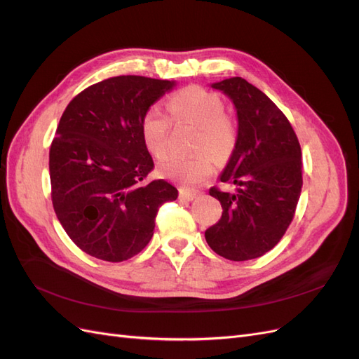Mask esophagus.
<instances>
[{
	"instance_id": "34e87169",
	"label": "esophagus",
	"mask_w": 359,
	"mask_h": 359,
	"mask_svg": "<svg viewBox=\"0 0 359 359\" xmlns=\"http://www.w3.org/2000/svg\"><path fill=\"white\" fill-rule=\"evenodd\" d=\"M180 198L182 201H187L191 202L198 198V191H193V190H187V189H181L180 190Z\"/></svg>"
}]
</instances>
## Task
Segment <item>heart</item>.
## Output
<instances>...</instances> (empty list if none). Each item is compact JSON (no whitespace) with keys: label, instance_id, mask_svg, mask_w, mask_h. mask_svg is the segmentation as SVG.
<instances>
[{"label":"heart","instance_id":"1","mask_svg":"<svg viewBox=\"0 0 359 359\" xmlns=\"http://www.w3.org/2000/svg\"><path fill=\"white\" fill-rule=\"evenodd\" d=\"M168 109L175 121L198 127L199 135L194 149L202 153L189 158L166 157L158 163L157 170L161 177L196 186L214 172L211 155L217 161L231 157L236 142L235 124L224 115V103L220 95L194 85L173 94L168 102ZM169 128V119L158 107H151L144 114L140 135L153 156L166 154Z\"/></svg>","mask_w":359,"mask_h":359}]
</instances>
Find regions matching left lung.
<instances>
[{
  "instance_id": "obj_1",
  "label": "left lung",
  "mask_w": 359,
  "mask_h": 359,
  "mask_svg": "<svg viewBox=\"0 0 359 359\" xmlns=\"http://www.w3.org/2000/svg\"><path fill=\"white\" fill-rule=\"evenodd\" d=\"M233 103L236 142L220 173L235 193L210 189L222 219L205 231L217 255L241 262L274 248L289 227L301 196V147L285 114L243 78L211 83Z\"/></svg>"
}]
</instances>
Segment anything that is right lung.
Here are the masks:
<instances>
[{"instance_id":"obj_1","label":"right lung","mask_w":359,"mask_h":359,"mask_svg":"<svg viewBox=\"0 0 359 359\" xmlns=\"http://www.w3.org/2000/svg\"><path fill=\"white\" fill-rule=\"evenodd\" d=\"M177 85L116 76L78 94L64 111L49 151L52 203L82 252L123 262L151 241L161 203L178 190L148 182L154 161L140 135L144 114Z\"/></svg>"}]
</instances>
